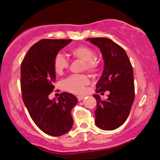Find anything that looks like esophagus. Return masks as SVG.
<instances>
[{
    "mask_svg": "<svg viewBox=\"0 0 160 160\" xmlns=\"http://www.w3.org/2000/svg\"><path fill=\"white\" fill-rule=\"evenodd\" d=\"M77 98L79 101H81L84 98V96H77Z\"/></svg>",
    "mask_w": 160,
    "mask_h": 160,
    "instance_id": "esophagus-1",
    "label": "esophagus"
}]
</instances>
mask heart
<instances>
[{"label":"heart","instance_id":"obj_1","mask_svg":"<svg viewBox=\"0 0 160 160\" xmlns=\"http://www.w3.org/2000/svg\"><path fill=\"white\" fill-rule=\"evenodd\" d=\"M70 53L74 58L84 61L83 68L89 72H94L98 67V62L93 59L94 52L86 46H78L72 48ZM54 72L58 74H62L68 67V61L61 53H58L54 57L53 61ZM89 83V79L85 74L72 75L66 78L62 82L64 89L74 94H82L85 92V87Z\"/></svg>","mask_w":160,"mask_h":160}]
</instances>
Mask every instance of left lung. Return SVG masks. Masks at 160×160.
Masks as SVG:
<instances>
[{
	"label": "left lung",
	"instance_id": "obj_1",
	"mask_svg": "<svg viewBox=\"0 0 160 160\" xmlns=\"http://www.w3.org/2000/svg\"><path fill=\"white\" fill-rule=\"evenodd\" d=\"M90 43L100 49L104 61L102 76L96 85V92L109 91V98L101 100L97 94L95 123L100 129L114 130L128 118L134 100V72L125 50L112 40L106 38H88Z\"/></svg>",
	"mask_w": 160,
	"mask_h": 160
}]
</instances>
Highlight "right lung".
I'll return each instance as SVG.
<instances>
[{
    "mask_svg": "<svg viewBox=\"0 0 160 160\" xmlns=\"http://www.w3.org/2000/svg\"><path fill=\"white\" fill-rule=\"evenodd\" d=\"M72 40H40L29 48L21 66L24 104L38 128L53 137L61 136L71 130L73 125L71 112L78 103V98L68 92L61 93L58 99H48L56 78L54 58Z\"/></svg>",
    "mask_w": 160,
    "mask_h": 160,
    "instance_id": "obj_1",
    "label": "right lung"
}]
</instances>
